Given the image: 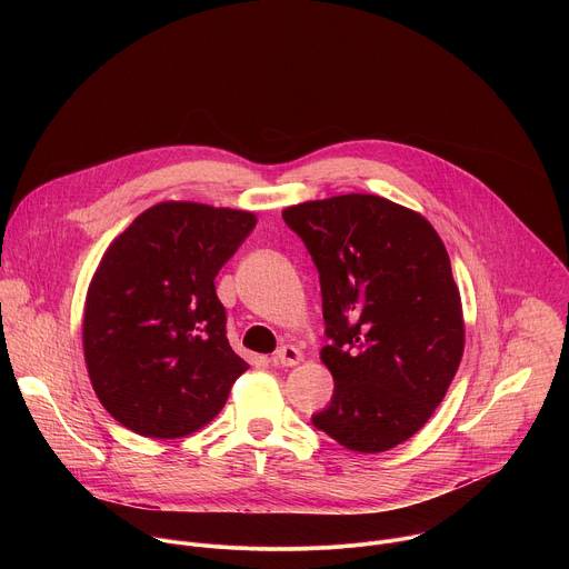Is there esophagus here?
<instances>
[{
    "label": "esophagus",
    "instance_id": "obj_1",
    "mask_svg": "<svg viewBox=\"0 0 569 569\" xmlns=\"http://www.w3.org/2000/svg\"><path fill=\"white\" fill-rule=\"evenodd\" d=\"M301 362V351L292 345H283L277 353H274V365L279 367H295Z\"/></svg>",
    "mask_w": 569,
    "mask_h": 569
}]
</instances>
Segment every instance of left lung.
<instances>
[{
    "instance_id": "left-lung-1",
    "label": "left lung",
    "mask_w": 569,
    "mask_h": 569,
    "mask_svg": "<svg viewBox=\"0 0 569 569\" xmlns=\"http://www.w3.org/2000/svg\"><path fill=\"white\" fill-rule=\"evenodd\" d=\"M321 286V362L336 380L312 426L356 452L417 435L463 356V315L450 259L417 211L369 193L283 209Z\"/></svg>"
}]
</instances>
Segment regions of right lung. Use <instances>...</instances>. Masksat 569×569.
I'll list each match as a JSON object with an SVG mask.
<instances>
[{"mask_svg": "<svg viewBox=\"0 0 569 569\" xmlns=\"http://www.w3.org/2000/svg\"><path fill=\"white\" fill-rule=\"evenodd\" d=\"M254 224L252 211L169 200L110 242L88 288L83 351L123 428L178 439L222 410L248 362L229 347L213 279Z\"/></svg>", "mask_w": 569, "mask_h": 569, "instance_id": "add662e5", "label": "right lung"}]
</instances>
